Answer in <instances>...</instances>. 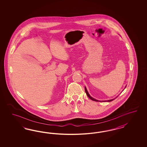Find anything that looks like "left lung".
<instances>
[{
    "label": "left lung",
    "mask_w": 147,
    "mask_h": 147,
    "mask_svg": "<svg viewBox=\"0 0 147 147\" xmlns=\"http://www.w3.org/2000/svg\"><path fill=\"white\" fill-rule=\"evenodd\" d=\"M85 92H86V94H87V95L88 96V97L90 98V99H91L92 100H93V101H98V100H96V99H95V98H92L90 95H89V93H88V91H87V89H86V87H85ZM116 97V98H117ZM113 98V99H111V100H107V101H108V102H111V101H112L113 100H114V99H115L116 98Z\"/></svg>",
    "instance_id": "1"
}]
</instances>
